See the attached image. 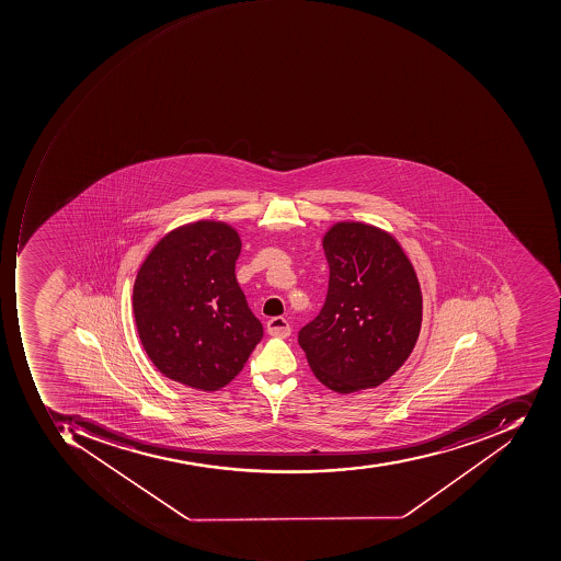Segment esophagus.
Returning <instances> with one entry per match:
<instances>
[{"label":"esophagus","mask_w":561,"mask_h":561,"mask_svg":"<svg viewBox=\"0 0 561 561\" xmlns=\"http://www.w3.org/2000/svg\"><path fill=\"white\" fill-rule=\"evenodd\" d=\"M267 333H270L271 336L288 337L290 336L291 328L285 317H273V319L267 321Z\"/></svg>","instance_id":"1"}]
</instances>
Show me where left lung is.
Segmentation results:
<instances>
[{"label":"left lung","mask_w":561,"mask_h":561,"mask_svg":"<svg viewBox=\"0 0 561 561\" xmlns=\"http://www.w3.org/2000/svg\"><path fill=\"white\" fill-rule=\"evenodd\" d=\"M322 248L328 297L298 344L319 382L352 394L386 382L410 358L422 329V288L407 252L383 228L336 221Z\"/></svg>","instance_id":"obj_1"}]
</instances>
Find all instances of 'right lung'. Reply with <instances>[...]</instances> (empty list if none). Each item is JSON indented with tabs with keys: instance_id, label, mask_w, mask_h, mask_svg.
Segmentation results:
<instances>
[{
	"instance_id": "obj_1",
	"label": "right lung",
	"mask_w": 561,
	"mask_h": 561,
	"mask_svg": "<svg viewBox=\"0 0 561 561\" xmlns=\"http://www.w3.org/2000/svg\"><path fill=\"white\" fill-rule=\"evenodd\" d=\"M240 248L239 232L227 221H191L165 233L139 267L136 329L167 379L206 392L221 389L263 337L237 283Z\"/></svg>"
}]
</instances>
